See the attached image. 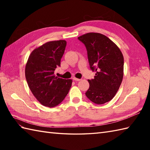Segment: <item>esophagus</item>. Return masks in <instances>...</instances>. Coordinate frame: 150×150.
<instances>
[{
  "label": "esophagus",
  "mask_w": 150,
  "mask_h": 150,
  "mask_svg": "<svg viewBox=\"0 0 150 150\" xmlns=\"http://www.w3.org/2000/svg\"><path fill=\"white\" fill-rule=\"evenodd\" d=\"M73 79L74 81H80L81 79H77V78H76V77H73Z\"/></svg>",
  "instance_id": "1"
}]
</instances>
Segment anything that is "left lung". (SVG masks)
Instances as JSON below:
<instances>
[{"instance_id": "left-lung-1", "label": "left lung", "mask_w": 150, "mask_h": 150, "mask_svg": "<svg viewBox=\"0 0 150 150\" xmlns=\"http://www.w3.org/2000/svg\"><path fill=\"white\" fill-rule=\"evenodd\" d=\"M87 50L94 79L88 80L86 95L95 104L111 100L119 90L123 78L124 57L120 49L109 38L98 33H88L78 37Z\"/></svg>"}]
</instances>
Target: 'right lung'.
<instances>
[{
	"instance_id": "add662e5",
	"label": "right lung",
	"mask_w": 150,
	"mask_h": 150,
	"mask_svg": "<svg viewBox=\"0 0 150 150\" xmlns=\"http://www.w3.org/2000/svg\"><path fill=\"white\" fill-rule=\"evenodd\" d=\"M66 41L46 42L34 50L28 58L25 75L28 86L42 105L55 107L64 99L71 86V79H63L54 75L64 53Z\"/></svg>"
}]
</instances>
